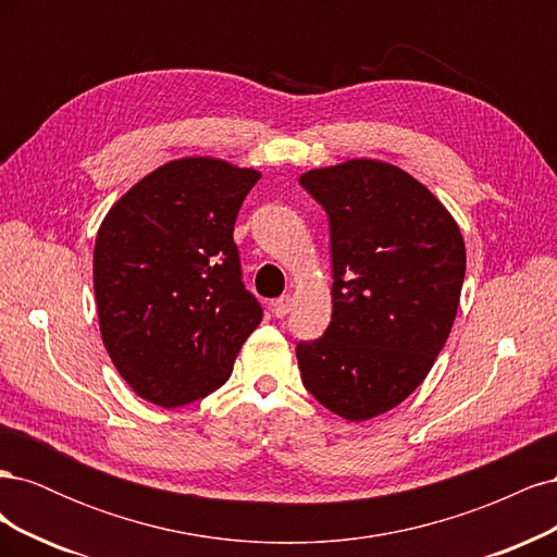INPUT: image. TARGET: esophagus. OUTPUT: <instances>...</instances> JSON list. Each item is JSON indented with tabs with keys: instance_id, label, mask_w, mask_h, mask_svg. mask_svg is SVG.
<instances>
[{
	"instance_id": "1",
	"label": "esophagus",
	"mask_w": 557,
	"mask_h": 557,
	"mask_svg": "<svg viewBox=\"0 0 557 557\" xmlns=\"http://www.w3.org/2000/svg\"><path fill=\"white\" fill-rule=\"evenodd\" d=\"M293 305H295V299H293L290 295H283V297H278V299L272 301V313H274L276 318L288 315L290 309H293Z\"/></svg>"
}]
</instances>
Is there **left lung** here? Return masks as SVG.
Here are the masks:
<instances>
[{
  "label": "left lung",
  "instance_id": "left-lung-1",
  "mask_svg": "<svg viewBox=\"0 0 557 557\" xmlns=\"http://www.w3.org/2000/svg\"><path fill=\"white\" fill-rule=\"evenodd\" d=\"M299 183L330 215L332 320L297 346L307 391L348 423L425 381L458 313L467 250L450 211L399 166L352 158Z\"/></svg>",
  "mask_w": 557,
  "mask_h": 557
}]
</instances>
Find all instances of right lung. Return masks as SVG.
Masks as SVG:
<instances>
[{"instance_id":"right-lung-1","label":"right lung","mask_w":557,"mask_h":557,"mask_svg":"<svg viewBox=\"0 0 557 557\" xmlns=\"http://www.w3.org/2000/svg\"><path fill=\"white\" fill-rule=\"evenodd\" d=\"M260 176L211 156L164 162L97 230L99 332L117 374L150 404L174 409L215 391L260 325L232 239Z\"/></svg>"}]
</instances>
